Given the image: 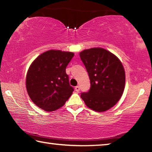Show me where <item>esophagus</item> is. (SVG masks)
<instances>
[{"label": "esophagus", "instance_id": "obj_1", "mask_svg": "<svg viewBox=\"0 0 152 152\" xmlns=\"http://www.w3.org/2000/svg\"><path fill=\"white\" fill-rule=\"evenodd\" d=\"M79 90H80V88H79V86H76L75 87V91L77 92H79Z\"/></svg>", "mask_w": 152, "mask_h": 152}]
</instances>
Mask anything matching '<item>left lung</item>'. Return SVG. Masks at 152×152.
Returning <instances> with one entry per match:
<instances>
[{
    "label": "left lung",
    "mask_w": 152,
    "mask_h": 152,
    "mask_svg": "<svg viewBox=\"0 0 152 152\" xmlns=\"http://www.w3.org/2000/svg\"><path fill=\"white\" fill-rule=\"evenodd\" d=\"M90 80V89L81 98L88 108L97 112L111 109L125 88V71L119 58L107 50L94 48L79 53Z\"/></svg>",
    "instance_id": "obj_1"
}]
</instances>
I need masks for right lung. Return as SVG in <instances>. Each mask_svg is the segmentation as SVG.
I'll list each match as a JSON object with an SVG mask.
<instances>
[{
  "label": "right lung",
  "instance_id": "add662e5",
  "mask_svg": "<svg viewBox=\"0 0 152 152\" xmlns=\"http://www.w3.org/2000/svg\"><path fill=\"white\" fill-rule=\"evenodd\" d=\"M74 53L51 50L39 55L28 70L26 86L37 106L46 111L62 107L73 92L66 68Z\"/></svg>",
  "mask_w": 152,
  "mask_h": 152
}]
</instances>
